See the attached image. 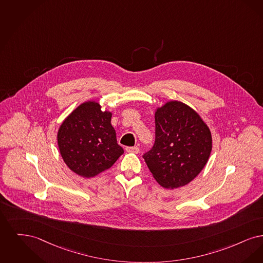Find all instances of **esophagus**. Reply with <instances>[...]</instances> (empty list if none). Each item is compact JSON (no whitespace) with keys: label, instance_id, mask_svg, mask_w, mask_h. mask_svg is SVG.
<instances>
[{"label":"esophagus","instance_id":"1","mask_svg":"<svg viewBox=\"0 0 263 263\" xmlns=\"http://www.w3.org/2000/svg\"><path fill=\"white\" fill-rule=\"evenodd\" d=\"M126 152H128V153H135V154H137V153L139 152V148H138L137 146H134V147H126Z\"/></svg>","mask_w":263,"mask_h":263}]
</instances>
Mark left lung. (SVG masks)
I'll use <instances>...</instances> for the list:
<instances>
[{"label": "left lung", "mask_w": 263, "mask_h": 263, "mask_svg": "<svg viewBox=\"0 0 263 263\" xmlns=\"http://www.w3.org/2000/svg\"><path fill=\"white\" fill-rule=\"evenodd\" d=\"M155 143L143 158L165 189L191 183L205 167L212 136L203 119L184 103L171 100L155 109Z\"/></svg>", "instance_id": "left-lung-1"}]
</instances>
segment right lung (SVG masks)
Segmentation results:
<instances>
[{
	"label": "right lung",
	"mask_w": 263,
	"mask_h": 263,
	"mask_svg": "<svg viewBox=\"0 0 263 263\" xmlns=\"http://www.w3.org/2000/svg\"><path fill=\"white\" fill-rule=\"evenodd\" d=\"M112 112L99 102L81 103L58 129V146L69 170L83 178L106 171L124 153L111 125Z\"/></svg>",
	"instance_id": "right-lung-1"
}]
</instances>
